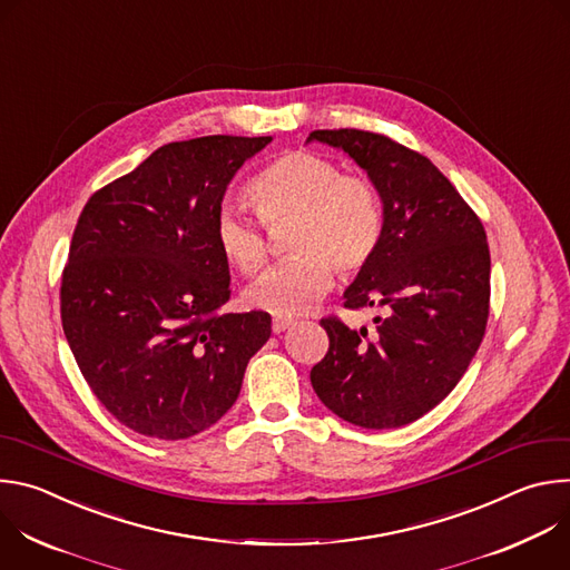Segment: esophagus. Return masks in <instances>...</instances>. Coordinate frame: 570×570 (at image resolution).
I'll return each instance as SVG.
<instances>
[{
	"mask_svg": "<svg viewBox=\"0 0 570 570\" xmlns=\"http://www.w3.org/2000/svg\"><path fill=\"white\" fill-rule=\"evenodd\" d=\"M293 327V320H284V317H275L273 320V334H282L286 330Z\"/></svg>",
	"mask_w": 570,
	"mask_h": 570,
	"instance_id": "obj_1",
	"label": "esophagus"
}]
</instances>
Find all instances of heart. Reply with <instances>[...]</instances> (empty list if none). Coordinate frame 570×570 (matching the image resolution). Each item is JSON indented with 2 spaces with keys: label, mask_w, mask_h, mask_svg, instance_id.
Segmentation results:
<instances>
[{
  "label": "heart",
  "mask_w": 570,
  "mask_h": 570,
  "mask_svg": "<svg viewBox=\"0 0 570 570\" xmlns=\"http://www.w3.org/2000/svg\"><path fill=\"white\" fill-rule=\"evenodd\" d=\"M246 198L268 227L295 220L288 236L293 257L248 288L253 308L284 320L302 315L332 291L336 271L354 279L379 253L385 227L379 189L365 176L343 174L320 153L286 150L273 157L248 183ZM214 243L240 275L253 277L266 264L264 227L232 207L216 214Z\"/></svg>",
  "instance_id": "1"
}]
</instances>
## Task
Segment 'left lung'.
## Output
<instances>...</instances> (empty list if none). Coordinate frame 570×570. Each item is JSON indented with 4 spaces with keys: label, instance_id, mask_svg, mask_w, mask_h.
Returning <instances> with one entry per match:
<instances>
[{
    "label": "left lung",
    "instance_id": "obj_1",
    "mask_svg": "<svg viewBox=\"0 0 570 570\" xmlns=\"http://www.w3.org/2000/svg\"><path fill=\"white\" fill-rule=\"evenodd\" d=\"M343 148L379 189L383 238L345 291V308H379L376 332L336 315L311 385L332 413L363 429L420 420L458 385L490 315V246L480 218L429 157L370 130H313Z\"/></svg>",
    "mask_w": 570,
    "mask_h": 570
}]
</instances>
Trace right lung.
Listing matches in <instances>:
<instances>
[{
  "label": "right lung",
  "instance_id": "right-lung-1",
  "mask_svg": "<svg viewBox=\"0 0 570 570\" xmlns=\"http://www.w3.org/2000/svg\"><path fill=\"white\" fill-rule=\"evenodd\" d=\"M271 139L165 144L78 216L62 332L104 409L139 435L187 440L216 424L271 338L268 313L220 311L232 288L214 243L229 180Z\"/></svg>",
  "mask_w": 570,
  "mask_h": 570
}]
</instances>
